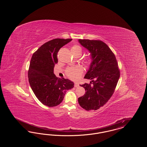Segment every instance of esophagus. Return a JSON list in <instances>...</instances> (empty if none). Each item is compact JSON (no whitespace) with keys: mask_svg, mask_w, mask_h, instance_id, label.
Instances as JSON below:
<instances>
[{"mask_svg":"<svg viewBox=\"0 0 147 147\" xmlns=\"http://www.w3.org/2000/svg\"><path fill=\"white\" fill-rule=\"evenodd\" d=\"M79 83H74V87L78 88V87H79Z\"/></svg>","mask_w":147,"mask_h":147,"instance_id":"34e87169","label":"esophagus"}]
</instances>
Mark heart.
<instances>
[{"label": "heart", "instance_id": "b5f03b06", "mask_svg": "<svg viewBox=\"0 0 147 147\" xmlns=\"http://www.w3.org/2000/svg\"><path fill=\"white\" fill-rule=\"evenodd\" d=\"M71 51L74 56H77V55L81 56L82 53V49L81 47L77 45H73L71 48ZM93 62H94V59L91 56L88 57L84 60V63L87 67H90L93 64ZM83 72V69L82 67L80 65H77L75 67H69L65 70V73L67 77L72 80L78 79L82 75Z\"/></svg>", "mask_w": 147, "mask_h": 147}]
</instances>
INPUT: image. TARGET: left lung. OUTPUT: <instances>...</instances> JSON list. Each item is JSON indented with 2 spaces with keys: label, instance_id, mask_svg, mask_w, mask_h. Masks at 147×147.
Here are the masks:
<instances>
[{
  "label": "left lung",
  "instance_id": "8db88e82",
  "mask_svg": "<svg viewBox=\"0 0 147 147\" xmlns=\"http://www.w3.org/2000/svg\"><path fill=\"white\" fill-rule=\"evenodd\" d=\"M79 42L91 53L94 62L84 77L91 82L80 85L86 93L78 98V102L87 111L96 110L106 104L115 91L120 76L118 63L105 42L87 39Z\"/></svg>",
  "mask_w": 147,
  "mask_h": 147
}]
</instances>
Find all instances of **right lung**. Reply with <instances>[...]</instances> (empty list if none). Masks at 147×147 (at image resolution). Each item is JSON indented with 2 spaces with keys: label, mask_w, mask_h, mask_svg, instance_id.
<instances>
[{
  "label": "right lung",
  "mask_w": 147,
  "mask_h": 147,
  "mask_svg": "<svg viewBox=\"0 0 147 147\" xmlns=\"http://www.w3.org/2000/svg\"><path fill=\"white\" fill-rule=\"evenodd\" d=\"M72 39L55 38L46 42L34 52L28 70V82L36 98L43 105L54 107L63 101L65 94L74 88L68 79L58 78L53 73L58 63L57 54Z\"/></svg>",
  "instance_id": "add662e5"
}]
</instances>
